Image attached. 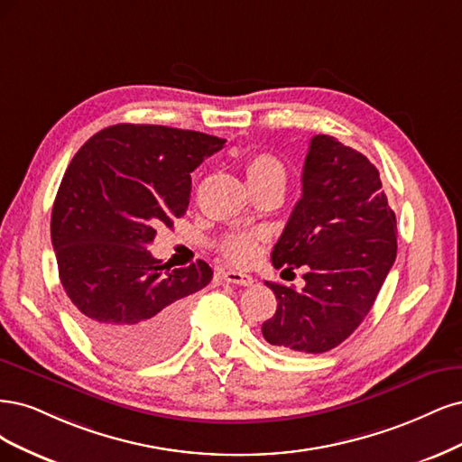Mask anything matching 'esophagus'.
Returning a JSON list of instances; mask_svg holds the SVG:
<instances>
[{
  "instance_id": "1",
  "label": "esophagus",
  "mask_w": 462,
  "mask_h": 462,
  "mask_svg": "<svg viewBox=\"0 0 462 462\" xmlns=\"http://www.w3.org/2000/svg\"><path fill=\"white\" fill-rule=\"evenodd\" d=\"M222 278L230 282V284H237V286H253V282H255L253 280V276L237 273V271H226L225 274H222Z\"/></svg>"
}]
</instances>
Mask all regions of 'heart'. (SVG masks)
I'll use <instances>...</instances> for the list:
<instances>
[{
    "instance_id": "obj_1",
    "label": "heart",
    "mask_w": 462,
    "mask_h": 462,
    "mask_svg": "<svg viewBox=\"0 0 462 462\" xmlns=\"http://www.w3.org/2000/svg\"><path fill=\"white\" fill-rule=\"evenodd\" d=\"M245 174L249 186H259V184H276L284 188L286 184V167L276 155L273 153H257L253 155L247 165ZM264 240L263 232H237L232 234L228 240L222 244V253H225L226 259L234 264L245 266L255 261L261 249V242Z\"/></svg>"
}]
</instances>
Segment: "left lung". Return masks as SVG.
Wrapping results in <instances>:
<instances>
[{
  "label": "left lung",
  "mask_w": 462,
  "mask_h": 462,
  "mask_svg": "<svg viewBox=\"0 0 462 462\" xmlns=\"http://www.w3.org/2000/svg\"><path fill=\"white\" fill-rule=\"evenodd\" d=\"M301 184L273 264L307 266L305 288L264 282L278 307L263 336L288 351L326 353L356 330L376 301L397 255L395 213L378 169L326 134L310 138Z\"/></svg>",
  "instance_id": "obj_1"
}]
</instances>
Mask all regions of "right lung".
Instances as JSON below:
<instances>
[{"instance_id":"add662e5","label":"right lung","mask_w":462,"mask_h":462,"mask_svg":"<svg viewBox=\"0 0 462 462\" xmlns=\"http://www.w3.org/2000/svg\"><path fill=\"white\" fill-rule=\"evenodd\" d=\"M226 140L159 125H115L88 140L59 186L51 244L59 278L94 344L118 363L165 359L186 332L205 261L161 264L147 245L184 217L191 172Z\"/></svg>"}]
</instances>
